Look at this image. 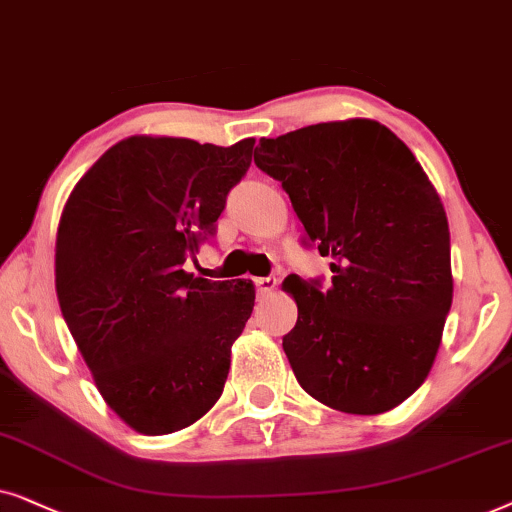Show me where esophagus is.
I'll use <instances>...</instances> for the list:
<instances>
[{"label":"esophagus","mask_w":512,"mask_h":512,"mask_svg":"<svg viewBox=\"0 0 512 512\" xmlns=\"http://www.w3.org/2000/svg\"><path fill=\"white\" fill-rule=\"evenodd\" d=\"M276 285H278V278L276 276H260V278H255V288H257V292H262V295H267V292L276 290Z\"/></svg>","instance_id":"esophagus-1"}]
</instances>
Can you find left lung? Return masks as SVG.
<instances>
[{
    "label": "left lung",
    "mask_w": 512,
    "mask_h": 512,
    "mask_svg": "<svg viewBox=\"0 0 512 512\" xmlns=\"http://www.w3.org/2000/svg\"><path fill=\"white\" fill-rule=\"evenodd\" d=\"M278 180L330 260L332 283L292 274L297 323L283 337L299 386L332 410L381 414L424 384L452 306L445 208L410 147L370 119L262 138Z\"/></svg>",
    "instance_id": "obj_1"
}]
</instances>
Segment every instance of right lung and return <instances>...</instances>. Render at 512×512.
I'll list each match as a JSON object with an SVG mask.
<instances>
[{
  "label": "right lung",
  "instance_id": "obj_1",
  "mask_svg": "<svg viewBox=\"0 0 512 512\" xmlns=\"http://www.w3.org/2000/svg\"><path fill=\"white\" fill-rule=\"evenodd\" d=\"M255 140L231 147L128 138L65 203L56 238L60 311L107 405L145 435L192 426L220 400L250 281L187 274L215 236Z\"/></svg>",
  "mask_w": 512,
  "mask_h": 512
}]
</instances>
